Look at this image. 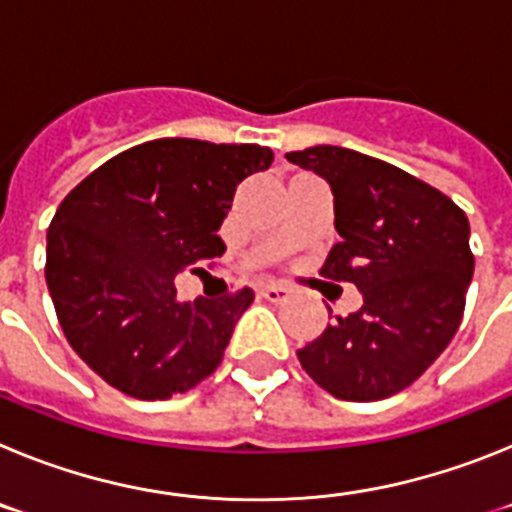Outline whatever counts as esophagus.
I'll use <instances>...</instances> for the list:
<instances>
[{"label":"esophagus","mask_w":512,"mask_h":512,"mask_svg":"<svg viewBox=\"0 0 512 512\" xmlns=\"http://www.w3.org/2000/svg\"><path fill=\"white\" fill-rule=\"evenodd\" d=\"M261 297L269 302H284L289 297V287H284V284H266L261 289Z\"/></svg>","instance_id":"obj_1"}]
</instances>
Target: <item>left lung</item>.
<instances>
[{"instance_id": "obj_1", "label": "left lung", "mask_w": 512, "mask_h": 512, "mask_svg": "<svg viewBox=\"0 0 512 512\" xmlns=\"http://www.w3.org/2000/svg\"><path fill=\"white\" fill-rule=\"evenodd\" d=\"M333 189L336 230L323 274L354 282L356 312L297 351L302 369L338 400L397 395L443 354L459 330L474 274L461 207L408 171L341 146L287 153Z\"/></svg>"}]
</instances>
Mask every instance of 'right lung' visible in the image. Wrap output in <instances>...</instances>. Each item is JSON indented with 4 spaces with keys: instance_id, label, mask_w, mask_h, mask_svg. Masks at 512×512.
Returning <instances> with one entry per match:
<instances>
[{
    "instance_id": "add662e5",
    "label": "right lung",
    "mask_w": 512,
    "mask_h": 512,
    "mask_svg": "<svg viewBox=\"0 0 512 512\" xmlns=\"http://www.w3.org/2000/svg\"><path fill=\"white\" fill-rule=\"evenodd\" d=\"M271 148L158 138L76 184L48 228L45 282L63 336L104 382L169 400L210 377L253 289L176 300L174 277L223 256L235 187L269 169Z\"/></svg>"
}]
</instances>
